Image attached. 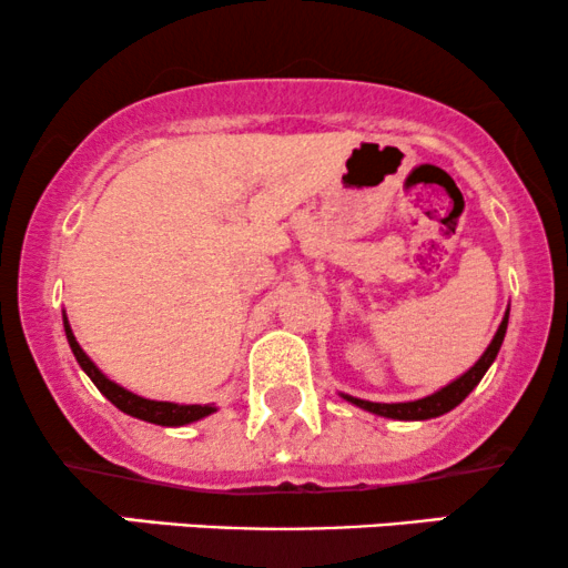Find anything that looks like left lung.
Instances as JSON below:
<instances>
[{"mask_svg": "<svg viewBox=\"0 0 568 568\" xmlns=\"http://www.w3.org/2000/svg\"><path fill=\"white\" fill-rule=\"evenodd\" d=\"M507 317H510V310L505 312V321H501L497 334H494V338H491V344H488L484 355H480V361L475 363L467 374H462L459 379L438 389V393L422 397V400H410V403H371V400H361V397H352V395H342V397L344 400L355 403L357 408L371 410V414H379V416H387V419H400V422H422V419H435V416L448 414V410L459 406V403L465 400V397L470 395L475 387H478V382L484 379L488 366L497 361V352L501 347V342H505Z\"/></svg>", "mask_w": 568, "mask_h": 568, "instance_id": "obj_1", "label": "left lung"}]
</instances>
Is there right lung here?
I'll return each mask as SVG.
<instances>
[{"label":"right lung","instance_id":"1","mask_svg":"<svg viewBox=\"0 0 568 568\" xmlns=\"http://www.w3.org/2000/svg\"><path fill=\"white\" fill-rule=\"evenodd\" d=\"M63 328H67V338H69V347L74 352L77 363H80L84 374L93 379V384L98 389H101L103 395L109 397V400L114 403L116 408L125 410V414L135 416V419H143V422H152V425H162V427H181V425H189V422H197L202 416L213 414V406H179V403H165V400H146V397H139L133 393H128L125 387H120V384H114L112 379H106V376L101 374V371L95 368V363L90 361L88 355H84L80 344H77L74 334H71V325L67 321V312H63Z\"/></svg>","mask_w":568,"mask_h":568}]
</instances>
